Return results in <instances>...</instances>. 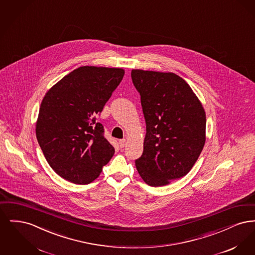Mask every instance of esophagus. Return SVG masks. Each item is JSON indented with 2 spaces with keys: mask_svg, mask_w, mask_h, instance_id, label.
Returning a JSON list of instances; mask_svg holds the SVG:
<instances>
[{
  "mask_svg": "<svg viewBox=\"0 0 255 255\" xmlns=\"http://www.w3.org/2000/svg\"><path fill=\"white\" fill-rule=\"evenodd\" d=\"M119 144H120L121 148H124L125 145H126V140H125V139H121V140L119 141Z\"/></svg>",
  "mask_w": 255,
  "mask_h": 255,
  "instance_id": "obj_1",
  "label": "esophagus"
}]
</instances>
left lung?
Wrapping results in <instances>:
<instances>
[{"label": "left lung", "mask_w": 255, "mask_h": 255, "mask_svg": "<svg viewBox=\"0 0 255 255\" xmlns=\"http://www.w3.org/2000/svg\"><path fill=\"white\" fill-rule=\"evenodd\" d=\"M146 123L143 153L134 160L142 180L161 186L185 176L206 141V113L192 89L172 73L133 70Z\"/></svg>", "instance_id": "left-lung-1"}]
</instances>
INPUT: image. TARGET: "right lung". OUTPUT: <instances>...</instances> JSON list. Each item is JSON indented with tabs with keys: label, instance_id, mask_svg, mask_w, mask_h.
<instances>
[{
	"label": "right lung",
	"instance_id": "obj_1",
	"mask_svg": "<svg viewBox=\"0 0 255 255\" xmlns=\"http://www.w3.org/2000/svg\"><path fill=\"white\" fill-rule=\"evenodd\" d=\"M122 69L80 67L44 97L36 123L38 143L50 167L63 179L88 184L115 154L97 115L122 82Z\"/></svg>",
	"mask_w": 255,
	"mask_h": 255
}]
</instances>
